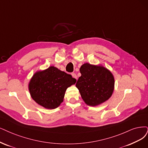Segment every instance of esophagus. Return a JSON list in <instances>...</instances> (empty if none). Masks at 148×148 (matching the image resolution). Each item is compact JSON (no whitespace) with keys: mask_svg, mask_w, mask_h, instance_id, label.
<instances>
[{"mask_svg":"<svg viewBox=\"0 0 148 148\" xmlns=\"http://www.w3.org/2000/svg\"><path fill=\"white\" fill-rule=\"evenodd\" d=\"M71 75H72V77H73V78H74V79H77V75H76V74H75V73H72V74H71Z\"/></svg>","mask_w":148,"mask_h":148,"instance_id":"34e87169","label":"esophagus"}]
</instances>
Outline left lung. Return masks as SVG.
<instances>
[{
	"mask_svg": "<svg viewBox=\"0 0 148 148\" xmlns=\"http://www.w3.org/2000/svg\"><path fill=\"white\" fill-rule=\"evenodd\" d=\"M81 76L75 86L86 105L97 106L110 98L114 91L113 74L102 65L86 63L80 68Z\"/></svg>",
	"mask_w": 148,
	"mask_h": 148,
	"instance_id": "1",
	"label": "left lung"
}]
</instances>
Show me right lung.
Returning a JSON list of instances; mask_svg holds the SVG:
<instances>
[{
    "mask_svg": "<svg viewBox=\"0 0 148 148\" xmlns=\"http://www.w3.org/2000/svg\"><path fill=\"white\" fill-rule=\"evenodd\" d=\"M75 82L76 79L70 74L51 66L36 71L30 79L29 90L32 98L38 105L54 109L63 102L66 89Z\"/></svg>",
    "mask_w": 148,
    "mask_h": 148,
    "instance_id": "right-lung-1",
    "label": "right lung"
}]
</instances>
